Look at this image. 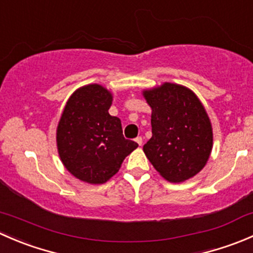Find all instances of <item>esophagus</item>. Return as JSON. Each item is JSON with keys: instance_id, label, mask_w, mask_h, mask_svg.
Segmentation results:
<instances>
[{"instance_id": "esophagus-1", "label": "esophagus", "mask_w": 253, "mask_h": 253, "mask_svg": "<svg viewBox=\"0 0 253 253\" xmlns=\"http://www.w3.org/2000/svg\"><path fill=\"white\" fill-rule=\"evenodd\" d=\"M134 141L138 143V145H142L143 144V138H142V137H137V138L134 139Z\"/></svg>"}]
</instances>
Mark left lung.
Returning a JSON list of instances; mask_svg holds the SVG:
<instances>
[{
    "label": "left lung",
    "instance_id": "1",
    "mask_svg": "<svg viewBox=\"0 0 253 253\" xmlns=\"http://www.w3.org/2000/svg\"><path fill=\"white\" fill-rule=\"evenodd\" d=\"M152 108V138L145 155L170 182L200 172L213 144L211 121L197 96L182 85L165 83L143 93Z\"/></svg>",
    "mask_w": 253,
    "mask_h": 253
}]
</instances>
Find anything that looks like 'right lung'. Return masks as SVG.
<instances>
[{
  "label": "right lung",
  "instance_id": "add662e5",
  "mask_svg": "<svg viewBox=\"0 0 253 253\" xmlns=\"http://www.w3.org/2000/svg\"><path fill=\"white\" fill-rule=\"evenodd\" d=\"M111 101L105 88L89 84L72 94L58 122L61 160L71 174L84 182L108 181L138 147L125 138L119 117L109 114Z\"/></svg>",
  "mask_w": 253,
  "mask_h": 253
}]
</instances>
